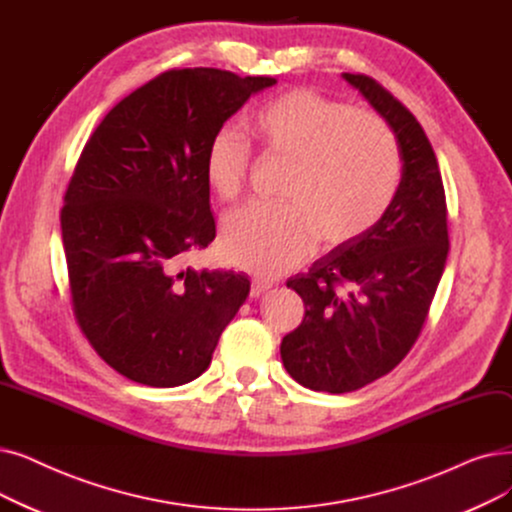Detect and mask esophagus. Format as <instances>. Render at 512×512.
Listing matches in <instances>:
<instances>
[{
    "label": "esophagus",
    "mask_w": 512,
    "mask_h": 512,
    "mask_svg": "<svg viewBox=\"0 0 512 512\" xmlns=\"http://www.w3.org/2000/svg\"><path fill=\"white\" fill-rule=\"evenodd\" d=\"M268 291H270V284H265L261 280H253V284H251V297L253 299H259L263 293H268Z\"/></svg>",
    "instance_id": "1"
}]
</instances>
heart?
<instances>
[{
    "label": "heart",
    "instance_id": "obj_1",
    "mask_svg": "<svg viewBox=\"0 0 512 512\" xmlns=\"http://www.w3.org/2000/svg\"><path fill=\"white\" fill-rule=\"evenodd\" d=\"M263 152L291 165L286 205H249L221 232V257L234 268L274 278L309 255L314 238L337 249L364 238L393 203L399 171L389 127L364 110L314 90H288L251 121ZM251 150L234 129H219L205 150L209 190L232 203L247 186Z\"/></svg>",
    "mask_w": 512,
    "mask_h": 512
}]
</instances>
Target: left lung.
Segmentation results:
<instances>
[{"label":"left lung","mask_w":512,"mask_h":512,"mask_svg":"<svg viewBox=\"0 0 512 512\" xmlns=\"http://www.w3.org/2000/svg\"><path fill=\"white\" fill-rule=\"evenodd\" d=\"M391 127L402 159L393 203L364 238L286 282L305 318L280 345L293 379L347 393L391 372L420 335L450 251L448 209L433 146L410 110L366 75H341Z\"/></svg>","instance_id":"1"}]
</instances>
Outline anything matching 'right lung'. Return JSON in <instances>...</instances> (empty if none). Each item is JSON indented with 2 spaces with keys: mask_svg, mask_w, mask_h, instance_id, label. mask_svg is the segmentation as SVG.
I'll list each match as a JSON object with an SVG mask.
<instances>
[{
  "mask_svg": "<svg viewBox=\"0 0 512 512\" xmlns=\"http://www.w3.org/2000/svg\"><path fill=\"white\" fill-rule=\"evenodd\" d=\"M274 77L182 69L121 100L85 144L60 213L75 318L100 358L148 387L201 376L249 297L247 274L182 268L215 238L209 140Z\"/></svg>",
  "mask_w": 512,
  "mask_h": 512,
  "instance_id": "right-lung-1",
  "label": "right lung"
}]
</instances>
